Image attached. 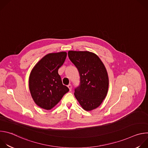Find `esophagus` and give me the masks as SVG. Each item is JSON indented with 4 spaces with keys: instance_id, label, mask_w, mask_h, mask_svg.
Wrapping results in <instances>:
<instances>
[{
    "instance_id": "1",
    "label": "esophagus",
    "mask_w": 148,
    "mask_h": 148,
    "mask_svg": "<svg viewBox=\"0 0 148 148\" xmlns=\"http://www.w3.org/2000/svg\"><path fill=\"white\" fill-rule=\"evenodd\" d=\"M68 88H69V90H70V91H71V88H72V86H71V84H69V85H68Z\"/></svg>"
}]
</instances>
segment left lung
Segmentation results:
<instances>
[{
  "label": "left lung",
  "instance_id": "left-lung-1",
  "mask_svg": "<svg viewBox=\"0 0 148 148\" xmlns=\"http://www.w3.org/2000/svg\"><path fill=\"white\" fill-rule=\"evenodd\" d=\"M68 56L79 74V85L74 90L76 99L86 111L97 108L106 97L109 85L103 62L89 51H69Z\"/></svg>",
  "mask_w": 148,
  "mask_h": 148
}]
</instances>
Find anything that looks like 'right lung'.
Returning a JSON list of instances; mask_svg holds the SVG:
<instances>
[{
	"label": "right lung",
	"instance_id": "obj_1",
	"mask_svg": "<svg viewBox=\"0 0 148 148\" xmlns=\"http://www.w3.org/2000/svg\"><path fill=\"white\" fill-rule=\"evenodd\" d=\"M66 57L67 53L64 51L48 54L37 63L30 73L29 90L34 101L41 108L51 110L69 91L58 73Z\"/></svg>",
	"mask_w": 148,
	"mask_h": 148
}]
</instances>
